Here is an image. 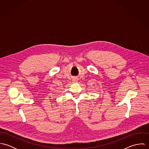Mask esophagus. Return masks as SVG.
<instances>
[{"mask_svg":"<svg viewBox=\"0 0 149 149\" xmlns=\"http://www.w3.org/2000/svg\"><path fill=\"white\" fill-rule=\"evenodd\" d=\"M73 81H76V80L75 79H74V80H73Z\"/></svg>","mask_w":149,"mask_h":149,"instance_id":"esophagus-1","label":"esophagus"}]
</instances>
